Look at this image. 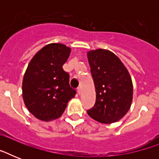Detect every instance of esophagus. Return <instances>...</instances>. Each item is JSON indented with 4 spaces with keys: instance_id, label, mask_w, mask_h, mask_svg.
Wrapping results in <instances>:
<instances>
[{
    "instance_id": "esophagus-1",
    "label": "esophagus",
    "mask_w": 159,
    "mask_h": 159,
    "mask_svg": "<svg viewBox=\"0 0 159 159\" xmlns=\"http://www.w3.org/2000/svg\"><path fill=\"white\" fill-rule=\"evenodd\" d=\"M81 92H82V89H81V87H78V88H77V93H78V94H81Z\"/></svg>"
}]
</instances>
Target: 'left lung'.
<instances>
[{
	"label": "left lung",
	"instance_id": "obj_1",
	"mask_svg": "<svg viewBox=\"0 0 159 159\" xmlns=\"http://www.w3.org/2000/svg\"><path fill=\"white\" fill-rule=\"evenodd\" d=\"M96 88V103L87 111L91 118L102 124L120 120L130 108L133 84L120 59L111 51L98 48L87 52Z\"/></svg>",
	"mask_w": 159,
	"mask_h": 159
}]
</instances>
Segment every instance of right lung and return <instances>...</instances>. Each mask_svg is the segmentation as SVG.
<instances>
[{
  "mask_svg": "<svg viewBox=\"0 0 159 159\" xmlns=\"http://www.w3.org/2000/svg\"><path fill=\"white\" fill-rule=\"evenodd\" d=\"M71 48L62 43H49L30 60L22 82V94L28 111L39 120L59 118L76 91L70 87L69 74L62 65Z\"/></svg>",
  "mask_w": 159,
  "mask_h": 159,
  "instance_id": "add662e5",
  "label": "right lung"
}]
</instances>
